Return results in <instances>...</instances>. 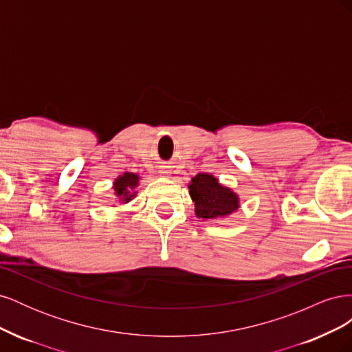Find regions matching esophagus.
I'll use <instances>...</instances> for the list:
<instances>
[{
	"instance_id": "esophagus-1",
	"label": "esophagus",
	"mask_w": 352,
	"mask_h": 352,
	"mask_svg": "<svg viewBox=\"0 0 352 352\" xmlns=\"http://www.w3.org/2000/svg\"><path fill=\"white\" fill-rule=\"evenodd\" d=\"M160 175H162V176H167V175H168V170H167V168H162V170H160Z\"/></svg>"
}]
</instances>
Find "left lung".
<instances>
[{"label": "left lung", "mask_w": 352, "mask_h": 352, "mask_svg": "<svg viewBox=\"0 0 352 352\" xmlns=\"http://www.w3.org/2000/svg\"><path fill=\"white\" fill-rule=\"evenodd\" d=\"M189 195L195 202V214L201 219H220L239 208L238 195L208 173L192 177Z\"/></svg>", "instance_id": "left-lung-1"}]
</instances>
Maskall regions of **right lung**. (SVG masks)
Instances as JSON below:
<instances>
[{
	"instance_id": "1",
	"label": "right lung",
	"mask_w": 352,
	"mask_h": 352,
	"mask_svg": "<svg viewBox=\"0 0 352 352\" xmlns=\"http://www.w3.org/2000/svg\"><path fill=\"white\" fill-rule=\"evenodd\" d=\"M138 182H140V176L135 173H124L123 176H119L114 182L116 195L122 202H129L136 195L133 189L138 186Z\"/></svg>"
}]
</instances>
